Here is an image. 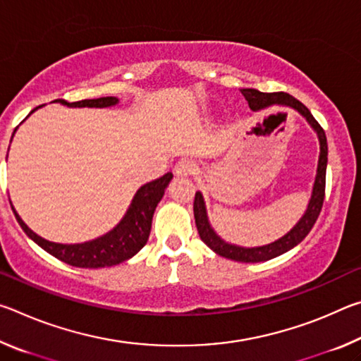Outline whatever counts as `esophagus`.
I'll use <instances>...</instances> for the list:
<instances>
[{
  "label": "esophagus",
  "instance_id": "34e87169",
  "mask_svg": "<svg viewBox=\"0 0 361 361\" xmlns=\"http://www.w3.org/2000/svg\"><path fill=\"white\" fill-rule=\"evenodd\" d=\"M195 170V164L191 159H181V161L176 162L175 166V173L178 176H188L191 175Z\"/></svg>",
  "mask_w": 361,
  "mask_h": 361
}]
</instances>
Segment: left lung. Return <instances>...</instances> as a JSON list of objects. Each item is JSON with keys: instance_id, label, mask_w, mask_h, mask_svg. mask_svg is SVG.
Returning <instances> with one entry per match:
<instances>
[{"instance_id": "1", "label": "left lung", "mask_w": 361, "mask_h": 361, "mask_svg": "<svg viewBox=\"0 0 361 361\" xmlns=\"http://www.w3.org/2000/svg\"><path fill=\"white\" fill-rule=\"evenodd\" d=\"M242 95L245 97L248 102V106L253 109V111H258L266 106L276 105V103H282V105L295 108L299 114H302L312 129L317 132V137H319L320 142V156H319V167H317V176L312 189V195H310L307 210L299 219L298 224L293 228L288 234L283 235L282 239L276 242L269 243V245L262 247H253V248H243L239 245H232V243L224 242L221 237L216 235V232L212 229L209 223V216H207L205 210V202L204 197L200 192H195L194 197V218H195V226H197L199 235L207 247L212 248L213 252L219 256H224L228 259L240 261V262H259V261H267L276 258V256L288 252L293 247H296L299 242H301L305 235L309 234L310 229L314 228V224L319 218L323 200H325V183H326V164H328V143H326V135L325 130L322 129V126L315 121L312 113L305 108L301 102L296 100L295 97L285 92H274V94H266L259 92L256 89H242Z\"/></svg>"}]
</instances>
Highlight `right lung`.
Masks as SVG:
<instances>
[{
    "mask_svg": "<svg viewBox=\"0 0 361 361\" xmlns=\"http://www.w3.org/2000/svg\"><path fill=\"white\" fill-rule=\"evenodd\" d=\"M62 103L66 106H90V108H106L113 106L118 103L116 97H102V99H92V100H81V102H66L63 99L54 100ZM38 109V108H35ZM33 109V111H35ZM32 111V113H33ZM30 113V114H32ZM16 132V130H14ZM14 135V133H12ZM173 178L172 173H166L161 178L154 181H149L138 189L135 197H133L132 204L127 210L126 216L121 219V223L116 226L113 231L108 234L99 237V239L84 242V243H75V245H65V243H56L42 239L38 234L28 228V226L22 221L19 213L14 210L16 219L19 221L20 228L25 231V234L33 242L46 250L49 255L56 256L57 259L66 262V264L75 267H106L114 266L119 262H124L126 259L132 258L142 250L146 242H148L149 232H151V223L152 215L157 204L161 202L166 188Z\"/></svg>",
    "mask_w": 361,
    "mask_h": 361,
    "instance_id": "1",
    "label": "right lung"
}]
</instances>
